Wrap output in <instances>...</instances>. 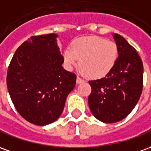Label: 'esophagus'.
<instances>
[{
	"label": "esophagus",
	"mask_w": 151,
	"mask_h": 151,
	"mask_svg": "<svg viewBox=\"0 0 151 151\" xmlns=\"http://www.w3.org/2000/svg\"><path fill=\"white\" fill-rule=\"evenodd\" d=\"M82 82H84V80L82 78H80L79 76L77 77V83L78 84H80V83H82Z\"/></svg>",
	"instance_id": "1"
}]
</instances>
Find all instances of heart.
I'll list each match as a JSON object with an SVG mask.
<instances>
[{"mask_svg": "<svg viewBox=\"0 0 151 151\" xmlns=\"http://www.w3.org/2000/svg\"><path fill=\"white\" fill-rule=\"evenodd\" d=\"M118 58L116 43L99 36L77 39L71 48L64 52V59L69 68L82 67L83 73L93 79L102 78L111 72Z\"/></svg>", "mask_w": 151, "mask_h": 151, "instance_id": "heart-1", "label": "heart"}]
</instances>
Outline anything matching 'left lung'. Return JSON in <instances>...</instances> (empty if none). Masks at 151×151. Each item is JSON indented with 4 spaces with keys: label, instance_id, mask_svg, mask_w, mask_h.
<instances>
[{
    "label": "left lung",
    "instance_id": "8db88e82",
    "mask_svg": "<svg viewBox=\"0 0 151 151\" xmlns=\"http://www.w3.org/2000/svg\"><path fill=\"white\" fill-rule=\"evenodd\" d=\"M113 38L119 54L116 65L104 78L89 82L90 109L104 123L124 119L137 104L143 87V65L138 53L121 35L114 34Z\"/></svg>",
    "mask_w": 151,
    "mask_h": 151
}]
</instances>
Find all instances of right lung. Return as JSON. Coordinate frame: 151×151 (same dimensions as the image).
<instances>
[{
	"mask_svg": "<svg viewBox=\"0 0 151 151\" xmlns=\"http://www.w3.org/2000/svg\"><path fill=\"white\" fill-rule=\"evenodd\" d=\"M57 36H31L16 50L7 71V87L16 110L36 125L59 118L76 85L75 73L62 67Z\"/></svg>",
	"mask_w": 151,
	"mask_h": 151,
	"instance_id": "1",
	"label": "right lung"
}]
</instances>
